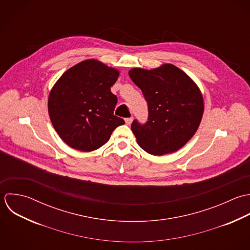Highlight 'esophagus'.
<instances>
[{
	"label": "esophagus",
	"mask_w": 250,
	"mask_h": 250,
	"mask_svg": "<svg viewBox=\"0 0 250 250\" xmlns=\"http://www.w3.org/2000/svg\"><path fill=\"white\" fill-rule=\"evenodd\" d=\"M132 121H133V117H128L125 119V122L127 125H130L132 123Z\"/></svg>",
	"instance_id": "esophagus-1"
}]
</instances>
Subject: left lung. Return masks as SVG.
<instances>
[{
    "mask_svg": "<svg viewBox=\"0 0 250 250\" xmlns=\"http://www.w3.org/2000/svg\"><path fill=\"white\" fill-rule=\"evenodd\" d=\"M129 77L147 103L146 123L135 119L131 129L139 146L152 155L181 148L197 131L204 102L193 81L177 67L165 64L154 70L132 69Z\"/></svg>",
    "mask_w": 250,
    "mask_h": 250,
    "instance_id": "obj_1",
    "label": "left lung"
}]
</instances>
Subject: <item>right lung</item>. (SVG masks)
Returning a JSON list of instances; mask_svg holds the SVG:
<instances>
[{
    "mask_svg": "<svg viewBox=\"0 0 250 250\" xmlns=\"http://www.w3.org/2000/svg\"><path fill=\"white\" fill-rule=\"evenodd\" d=\"M119 73L101 62L86 60L69 69L52 88L48 113L54 129L71 147L93 151L125 123L114 115L117 97L110 87Z\"/></svg>",
    "mask_w": 250,
    "mask_h": 250,
    "instance_id": "obj_1",
    "label": "right lung"
}]
</instances>
